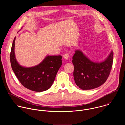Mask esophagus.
<instances>
[{
  "instance_id": "34e87169",
  "label": "esophagus",
  "mask_w": 125,
  "mask_h": 125,
  "mask_svg": "<svg viewBox=\"0 0 125 125\" xmlns=\"http://www.w3.org/2000/svg\"><path fill=\"white\" fill-rule=\"evenodd\" d=\"M63 57L65 59L68 60L69 58V54L68 53H65V54L63 55Z\"/></svg>"
}]
</instances>
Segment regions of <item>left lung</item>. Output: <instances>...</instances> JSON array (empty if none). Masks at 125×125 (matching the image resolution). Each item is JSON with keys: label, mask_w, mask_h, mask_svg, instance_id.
Listing matches in <instances>:
<instances>
[{"label": "left lung", "mask_w": 125, "mask_h": 125, "mask_svg": "<svg viewBox=\"0 0 125 125\" xmlns=\"http://www.w3.org/2000/svg\"><path fill=\"white\" fill-rule=\"evenodd\" d=\"M113 52L104 60L95 62L91 60L81 50H76L72 62L74 66V78L77 85L83 90L95 88L108 79L112 66Z\"/></svg>", "instance_id": "obj_1"}]
</instances>
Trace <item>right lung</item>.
Segmentation results:
<instances>
[{"instance_id":"1","label":"right lung","mask_w":125,"mask_h":125,"mask_svg":"<svg viewBox=\"0 0 125 125\" xmlns=\"http://www.w3.org/2000/svg\"><path fill=\"white\" fill-rule=\"evenodd\" d=\"M15 37L10 53L11 67L16 76L26 88L41 92L47 90L54 81L62 65L60 55H47L39 64L25 67L18 63L15 54Z\"/></svg>"}]
</instances>
